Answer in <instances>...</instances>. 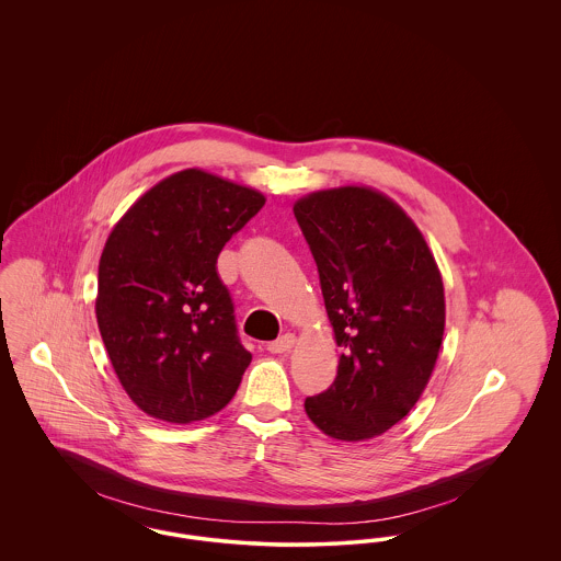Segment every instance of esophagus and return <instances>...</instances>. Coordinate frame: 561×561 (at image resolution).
Wrapping results in <instances>:
<instances>
[{
    "instance_id": "obj_1",
    "label": "esophagus",
    "mask_w": 561,
    "mask_h": 561,
    "mask_svg": "<svg viewBox=\"0 0 561 561\" xmlns=\"http://www.w3.org/2000/svg\"><path fill=\"white\" fill-rule=\"evenodd\" d=\"M294 343H296V336L290 334V332H286L277 341L268 343L267 351L268 353H286V351H290L294 347Z\"/></svg>"
}]
</instances>
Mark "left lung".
Wrapping results in <instances>:
<instances>
[{
    "instance_id": "8db88e82",
    "label": "left lung",
    "mask_w": 561,
    "mask_h": 561,
    "mask_svg": "<svg viewBox=\"0 0 561 561\" xmlns=\"http://www.w3.org/2000/svg\"><path fill=\"white\" fill-rule=\"evenodd\" d=\"M341 347L334 382L307 416L343 442L400 423L427 387L444 339V284L410 216L368 187L328 188L294 204Z\"/></svg>"
}]
</instances>
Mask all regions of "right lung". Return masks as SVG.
Segmentation results:
<instances>
[{"mask_svg":"<svg viewBox=\"0 0 561 561\" xmlns=\"http://www.w3.org/2000/svg\"><path fill=\"white\" fill-rule=\"evenodd\" d=\"M263 206L259 191L191 168L149 188L113 227L96 320L122 387L149 416L187 425L236 396L252 355L216 259Z\"/></svg>","mask_w":561,"mask_h":561,"instance_id":"1","label":"right lung"}]
</instances>
